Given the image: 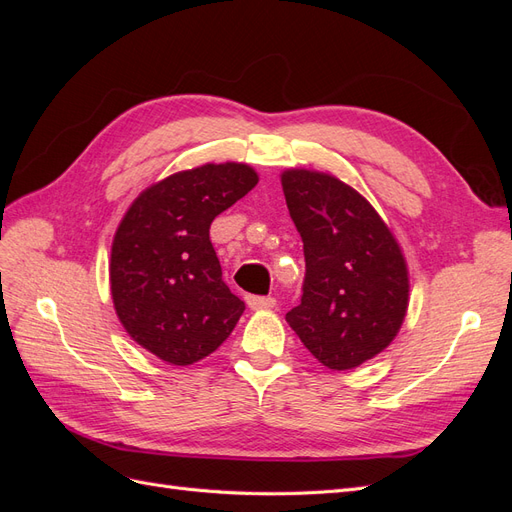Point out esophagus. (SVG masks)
Here are the masks:
<instances>
[{"label": "esophagus", "mask_w": 512, "mask_h": 512, "mask_svg": "<svg viewBox=\"0 0 512 512\" xmlns=\"http://www.w3.org/2000/svg\"><path fill=\"white\" fill-rule=\"evenodd\" d=\"M245 301L252 309H273L275 307L273 297H254V294H250V297H247Z\"/></svg>", "instance_id": "obj_1"}]
</instances>
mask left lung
<instances>
[{"label": "left lung", "instance_id": "obj_1", "mask_svg": "<svg viewBox=\"0 0 512 512\" xmlns=\"http://www.w3.org/2000/svg\"><path fill=\"white\" fill-rule=\"evenodd\" d=\"M282 188L305 254L303 297L286 322L324 367H359L406 318V258L376 209L337 177L288 168Z\"/></svg>", "mask_w": 512, "mask_h": 512}]
</instances>
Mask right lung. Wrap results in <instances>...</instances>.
Here are the masks:
<instances>
[{
  "instance_id": "obj_1",
  "label": "right lung",
  "mask_w": 512,
  "mask_h": 512,
  "mask_svg": "<svg viewBox=\"0 0 512 512\" xmlns=\"http://www.w3.org/2000/svg\"><path fill=\"white\" fill-rule=\"evenodd\" d=\"M258 183L252 166L203 164L149 185L111 247V294L123 329L158 359L192 365L218 350L245 303L222 280L211 222Z\"/></svg>"
}]
</instances>
